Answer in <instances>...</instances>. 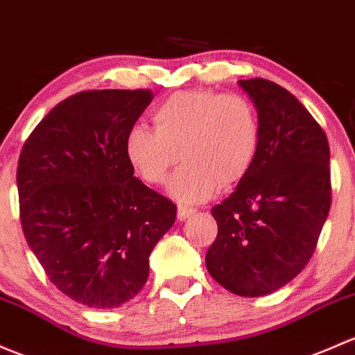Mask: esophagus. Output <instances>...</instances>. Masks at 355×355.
<instances>
[{"label":"esophagus","mask_w":355,"mask_h":355,"mask_svg":"<svg viewBox=\"0 0 355 355\" xmlns=\"http://www.w3.org/2000/svg\"><path fill=\"white\" fill-rule=\"evenodd\" d=\"M197 212V209L187 207V206H178V219L180 221H187L190 216H193Z\"/></svg>","instance_id":"obj_1"}]
</instances>
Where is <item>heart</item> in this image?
<instances>
[{"label":"heart","instance_id":"obj_1","mask_svg":"<svg viewBox=\"0 0 355 355\" xmlns=\"http://www.w3.org/2000/svg\"><path fill=\"white\" fill-rule=\"evenodd\" d=\"M153 128L134 125L125 155L144 182L159 185L175 163L184 165L170 182L182 202H200L219 187H231L248 173L262 139L255 105L241 95L189 89L163 100L151 114Z\"/></svg>","mask_w":355,"mask_h":355}]
</instances>
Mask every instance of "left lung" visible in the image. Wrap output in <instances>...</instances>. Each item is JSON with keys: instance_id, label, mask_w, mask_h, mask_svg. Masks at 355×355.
Wrapping results in <instances>:
<instances>
[{"instance_id": "8db88e82", "label": "left lung", "mask_w": 355, "mask_h": 355, "mask_svg": "<svg viewBox=\"0 0 355 355\" xmlns=\"http://www.w3.org/2000/svg\"><path fill=\"white\" fill-rule=\"evenodd\" d=\"M255 105L262 139L248 173L212 207L218 236L206 253L216 282L260 297L306 267L331 204L328 139L303 103L262 78L238 81Z\"/></svg>"}]
</instances>
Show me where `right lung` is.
<instances>
[{"label":"right lung","mask_w":355,"mask_h":355,"mask_svg":"<svg viewBox=\"0 0 355 355\" xmlns=\"http://www.w3.org/2000/svg\"><path fill=\"white\" fill-rule=\"evenodd\" d=\"M149 89H93L58 103L17 168L21 230L47 277L88 308L132 300L177 206L134 177L125 137Z\"/></svg>","instance_id":"add662e5"}]
</instances>
